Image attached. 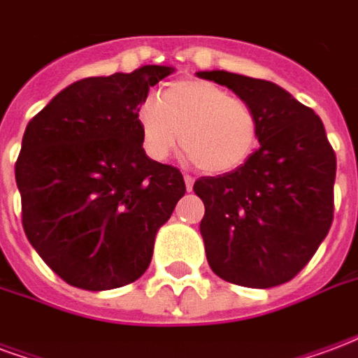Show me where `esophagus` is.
<instances>
[{"label":"esophagus","mask_w":358,"mask_h":358,"mask_svg":"<svg viewBox=\"0 0 358 358\" xmlns=\"http://www.w3.org/2000/svg\"><path fill=\"white\" fill-rule=\"evenodd\" d=\"M184 182H186V189L187 192H192L194 189V182L195 180L189 176V174H184Z\"/></svg>","instance_id":"34e87169"}]
</instances>
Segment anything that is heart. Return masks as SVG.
<instances>
[{
    "label": "heart",
    "instance_id": "obj_1",
    "mask_svg": "<svg viewBox=\"0 0 358 358\" xmlns=\"http://www.w3.org/2000/svg\"><path fill=\"white\" fill-rule=\"evenodd\" d=\"M136 118L151 159H169L182 140L195 166L209 174L240 169L259 140L253 107L205 80L172 82L157 99L141 101Z\"/></svg>",
    "mask_w": 358,
    "mask_h": 358
}]
</instances>
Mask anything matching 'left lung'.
I'll return each mask as SVG.
<instances>
[{"instance_id":"1","label":"left lung","mask_w":358,"mask_h":358,"mask_svg":"<svg viewBox=\"0 0 358 358\" xmlns=\"http://www.w3.org/2000/svg\"><path fill=\"white\" fill-rule=\"evenodd\" d=\"M228 86L259 118V143L240 169L203 176L201 236L213 272L243 287H274L305 268L334 220L336 153L320 117L268 80L197 73Z\"/></svg>"}]
</instances>
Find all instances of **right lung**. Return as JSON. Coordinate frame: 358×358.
I'll return each mask as SVG.
<instances>
[{
    "instance_id": "obj_1",
    "label": "right lung",
    "mask_w": 358,
    "mask_h": 358,
    "mask_svg": "<svg viewBox=\"0 0 358 358\" xmlns=\"http://www.w3.org/2000/svg\"><path fill=\"white\" fill-rule=\"evenodd\" d=\"M171 73L148 65L84 78L28 122L15 163L22 228L66 284L103 292L136 282L186 194L176 166L145 155L136 118Z\"/></svg>"
}]
</instances>
